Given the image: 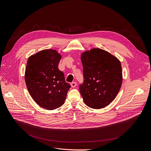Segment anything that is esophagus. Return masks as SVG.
Returning <instances> with one entry per match:
<instances>
[{
	"label": "esophagus",
	"mask_w": 151,
	"mask_h": 151,
	"mask_svg": "<svg viewBox=\"0 0 151 151\" xmlns=\"http://www.w3.org/2000/svg\"><path fill=\"white\" fill-rule=\"evenodd\" d=\"M71 86H72V87H73V88L75 87L76 86V82H73V83H71Z\"/></svg>",
	"instance_id": "1"
}]
</instances>
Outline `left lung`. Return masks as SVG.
<instances>
[{
    "instance_id": "1",
    "label": "left lung",
    "mask_w": 151,
    "mask_h": 151,
    "mask_svg": "<svg viewBox=\"0 0 151 151\" xmlns=\"http://www.w3.org/2000/svg\"><path fill=\"white\" fill-rule=\"evenodd\" d=\"M84 82L79 91L85 104L93 109L104 108L116 97L122 83L120 61L99 48L82 53Z\"/></svg>"
}]
</instances>
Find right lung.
Wrapping results in <instances>:
<instances>
[{
  "mask_svg": "<svg viewBox=\"0 0 151 151\" xmlns=\"http://www.w3.org/2000/svg\"><path fill=\"white\" fill-rule=\"evenodd\" d=\"M61 56L53 49H45L32 55L27 61L24 79L34 101L49 110L62 106L70 85L58 69Z\"/></svg>",
  "mask_w": 151,
  "mask_h": 151,
  "instance_id": "1",
  "label": "right lung"
}]
</instances>
